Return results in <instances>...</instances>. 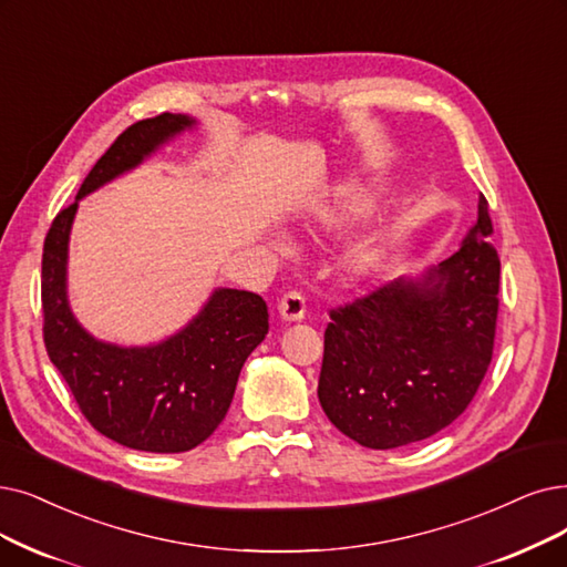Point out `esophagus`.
Here are the masks:
<instances>
[{"instance_id": "esophagus-1", "label": "esophagus", "mask_w": 567, "mask_h": 567, "mask_svg": "<svg viewBox=\"0 0 567 567\" xmlns=\"http://www.w3.org/2000/svg\"><path fill=\"white\" fill-rule=\"evenodd\" d=\"M305 311H307V305H305L302 292H298V290L286 292V296L279 300V313H281V319L288 323L302 321Z\"/></svg>"}]
</instances>
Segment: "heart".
Segmentation results:
<instances>
[{"mask_svg":"<svg viewBox=\"0 0 567 567\" xmlns=\"http://www.w3.org/2000/svg\"><path fill=\"white\" fill-rule=\"evenodd\" d=\"M368 207H370L368 193H362V190L351 193L342 202V205L330 207L326 212L328 228H332V230H349V228H353V225L362 216H365ZM277 244H279V248L286 246L284 239H277ZM379 262H381V246L377 241L368 239V241H360V244L349 248L344 260H342V267L347 271V277H351V279H365L379 267Z\"/></svg>","mask_w":567,"mask_h":567,"instance_id":"1","label":"heart"}]
</instances>
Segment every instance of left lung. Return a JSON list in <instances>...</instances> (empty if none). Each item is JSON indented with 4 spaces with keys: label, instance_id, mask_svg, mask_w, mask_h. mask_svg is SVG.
I'll use <instances>...</instances> for the list:
<instances>
[{
    "label": "left lung",
    "instance_id": "8db88e82",
    "mask_svg": "<svg viewBox=\"0 0 567 567\" xmlns=\"http://www.w3.org/2000/svg\"><path fill=\"white\" fill-rule=\"evenodd\" d=\"M488 202L458 251L330 311L319 400L368 449L421 442L454 423L491 365L501 258Z\"/></svg>",
    "mask_w": 567,
    "mask_h": 567
}]
</instances>
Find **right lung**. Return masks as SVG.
I'll return each instance as SVG.
<instances>
[{"mask_svg":"<svg viewBox=\"0 0 567 567\" xmlns=\"http://www.w3.org/2000/svg\"><path fill=\"white\" fill-rule=\"evenodd\" d=\"M190 127L195 118L184 113L130 125L90 169L76 202L55 216L43 241V344L51 362L97 433L151 454L190 451L220 425L246 358L267 334V305L256 292L216 288L195 319L163 342H100L81 328L66 300V251L79 199Z\"/></svg>","mask_w":567,"mask_h":567,"instance_id":"add662e5","label":"right lung"}]
</instances>
